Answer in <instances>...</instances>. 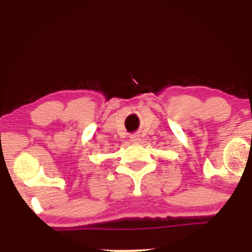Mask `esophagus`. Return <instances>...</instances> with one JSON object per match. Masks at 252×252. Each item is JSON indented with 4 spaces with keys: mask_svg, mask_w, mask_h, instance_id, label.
I'll use <instances>...</instances> for the list:
<instances>
[{
    "mask_svg": "<svg viewBox=\"0 0 252 252\" xmlns=\"http://www.w3.org/2000/svg\"><path fill=\"white\" fill-rule=\"evenodd\" d=\"M140 135L139 134H133V135L129 136V141L132 143H139L140 142Z\"/></svg>",
    "mask_w": 252,
    "mask_h": 252,
    "instance_id": "esophagus-1",
    "label": "esophagus"
}]
</instances>
